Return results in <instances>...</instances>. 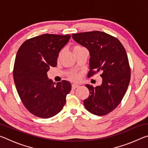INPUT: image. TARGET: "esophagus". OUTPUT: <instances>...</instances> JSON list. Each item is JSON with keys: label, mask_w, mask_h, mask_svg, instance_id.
Segmentation results:
<instances>
[{"label": "esophagus", "mask_w": 148, "mask_h": 148, "mask_svg": "<svg viewBox=\"0 0 148 148\" xmlns=\"http://www.w3.org/2000/svg\"><path fill=\"white\" fill-rule=\"evenodd\" d=\"M79 87V85H78V84H74L72 85V89H76V88H77V87Z\"/></svg>", "instance_id": "obj_1"}]
</instances>
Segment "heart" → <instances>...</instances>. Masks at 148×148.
Here are the masks:
<instances>
[{
	"label": "heart",
	"instance_id": "1",
	"mask_svg": "<svg viewBox=\"0 0 148 148\" xmlns=\"http://www.w3.org/2000/svg\"><path fill=\"white\" fill-rule=\"evenodd\" d=\"M82 47H83L78 46V45H77V46H75L74 47L73 49H74V50H76L77 49H79V48H82ZM62 51H61L59 52V56H58V59H59L60 57H61V55H62ZM78 77H79L78 76H77V74H72V75H71V76H70V78H71L72 80H77V79H78Z\"/></svg>",
	"mask_w": 148,
	"mask_h": 148
}]
</instances>
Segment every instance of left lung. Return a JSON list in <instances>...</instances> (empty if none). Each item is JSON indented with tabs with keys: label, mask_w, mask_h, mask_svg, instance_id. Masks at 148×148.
Returning <instances> with one entry per match:
<instances>
[{
	"label": "left lung",
	"mask_w": 148,
	"mask_h": 148,
	"mask_svg": "<svg viewBox=\"0 0 148 148\" xmlns=\"http://www.w3.org/2000/svg\"><path fill=\"white\" fill-rule=\"evenodd\" d=\"M72 38L89 50L87 76L101 72L102 84L86 85L89 96L84 101L86 108L97 116H104L118 106L128 88L131 69L127 52L118 39L101 31L72 34Z\"/></svg>",
	"instance_id": "obj_1"
}]
</instances>
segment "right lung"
<instances>
[{"mask_svg": "<svg viewBox=\"0 0 148 148\" xmlns=\"http://www.w3.org/2000/svg\"><path fill=\"white\" fill-rule=\"evenodd\" d=\"M71 35L44 34L25 41L17 51L14 66L17 91L29 112L41 118H49L61 111L71 90L69 82L56 84L47 72L57 66L59 51Z\"/></svg>", "mask_w": 148, "mask_h": 148, "instance_id": "obj_1", "label": "right lung"}]
</instances>
